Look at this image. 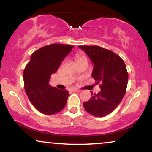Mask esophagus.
Instances as JSON below:
<instances>
[{"label":"esophagus","mask_w":152,"mask_h":152,"mask_svg":"<svg viewBox=\"0 0 152 152\" xmlns=\"http://www.w3.org/2000/svg\"><path fill=\"white\" fill-rule=\"evenodd\" d=\"M72 91H76V92H79L80 91V90H78V89H73Z\"/></svg>","instance_id":"34e87169"}]
</instances>
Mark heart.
I'll return each instance as SVG.
<instances>
[{
  "mask_svg": "<svg viewBox=\"0 0 152 152\" xmlns=\"http://www.w3.org/2000/svg\"><path fill=\"white\" fill-rule=\"evenodd\" d=\"M82 58H83V56H77L76 57V60H78V59Z\"/></svg>",
  "mask_w": 152,
  "mask_h": 152,
  "instance_id": "1",
  "label": "heart"
}]
</instances>
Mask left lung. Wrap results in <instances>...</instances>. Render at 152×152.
Returning <instances> with one entry per match:
<instances>
[{"instance_id": "left-lung-1", "label": "left lung", "mask_w": 152, "mask_h": 152, "mask_svg": "<svg viewBox=\"0 0 152 152\" xmlns=\"http://www.w3.org/2000/svg\"><path fill=\"white\" fill-rule=\"evenodd\" d=\"M94 64L91 76L101 83V91L83 104L88 113L96 117L109 114L121 102L128 83V72L124 61L111 50L97 46H79Z\"/></svg>"}]
</instances>
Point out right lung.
Here are the masks:
<instances>
[{
	"mask_svg": "<svg viewBox=\"0 0 152 152\" xmlns=\"http://www.w3.org/2000/svg\"><path fill=\"white\" fill-rule=\"evenodd\" d=\"M74 46L66 44L48 45L32 53L23 72L24 88L29 100L42 114H56L64 109L69 91L49 85L51 74L58 70Z\"/></svg>",
	"mask_w": 152,
	"mask_h": 152,
	"instance_id": "right-lung-1",
	"label": "right lung"
}]
</instances>
